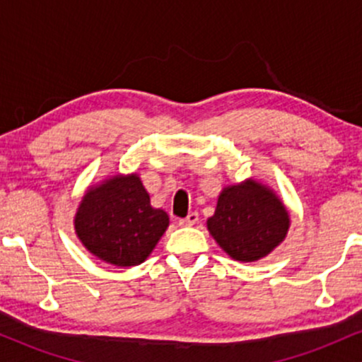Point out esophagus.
<instances>
[{
  "mask_svg": "<svg viewBox=\"0 0 362 362\" xmlns=\"http://www.w3.org/2000/svg\"><path fill=\"white\" fill-rule=\"evenodd\" d=\"M197 221H199V214L197 213H190L189 216H187V218L178 219V224H180V226H194V224Z\"/></svg>",
  "mask_w": 362,
  "mask_h": 362,
  "instance_id": "34e87169",
  "label": "esophagus"
}]
</instances>
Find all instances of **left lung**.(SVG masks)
<instances>
[{
  "label": "left lung",
  "instance_id": "8db88e82",
  "mask_svg": "<svg viewBox=\"0 0 362 362\" xmlns=\"http://www.w3.org/2000/svg\"><path fill=\"white\" fill-rule=\"evenodd\" d=\"M289 213L276 192L257 180L224 187L207 230L231 259L255 262L284 242Z\"/></svg>",
  "mask_w": 362,
  "mask_h": 362
}]
</instances>
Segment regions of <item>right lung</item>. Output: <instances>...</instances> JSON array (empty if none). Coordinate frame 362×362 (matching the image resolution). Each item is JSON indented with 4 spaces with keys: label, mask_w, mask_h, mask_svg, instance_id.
<instances>
[{
    "label": "right lung",
    "mask_w": 362,
    "mask_h": 362,
    "mask_svg": "<svg viewBox=\"0 0 362 362\" xmlns=\"http://www.w3.org/2000/svg\"><path fill=\"white\" fill-rule=\"evenodd\" d=\"M168 224V214L149 202L138 173L88 187L74 216V230L86 250L117 267L143 264Z\"/></svg>",
    "instance_id": "right-lung-1"
}]
</instances>
